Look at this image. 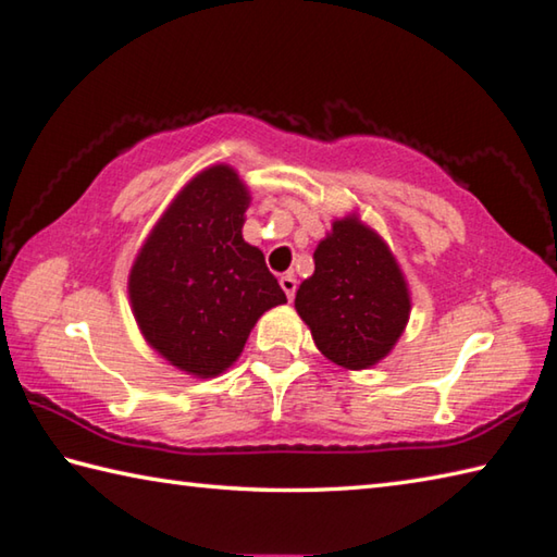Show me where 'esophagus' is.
Listing matches in <instances>:
<instances>
[{"instance_id": "34e87169", "label": "esophagus", "mask_w": 557, "mask_h": 557, "mask_svg": "<svg viewBox=\"0 0 557 557\" xmlns=\"http://www.w3.org/2000/svg\"><path fill=\"white\" fill-rule=\"evenodd\" d=\"M280 287L285 289L287 299L292 301V297H295V292H297V280H295V275H292V272H287V275H282V277H280Z\"/></svg>"}]
</instances>
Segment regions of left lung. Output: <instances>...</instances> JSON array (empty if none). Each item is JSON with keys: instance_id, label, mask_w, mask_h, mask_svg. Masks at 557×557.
Returning a JSON list of instances; mask_svg holds the SVG:
<instances>
[{"instance_id": "1", "label": "left lung", "mask_w": 557, "mask_h": 557, "mask_svg": "<svg viewBox=\"0 0 557 557\" xmlns=\"http://www.w3.org/2000/svg\"><path fill=\"white\" fill-rule=\"evenodd\" d=\"M295 309L323 356L366 370L399 341L411 297L389 246L350 214L313 250V275L299 285Z\"/></svg>"}]
</instances>
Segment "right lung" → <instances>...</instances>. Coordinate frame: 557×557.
<instances>
[{
    "label": "right lung",
    "instance_id": "1",
    "mask_svg": "<svg viewBox=\"0 0 557 557\" xmlns=\"http://www.w3.org/2000/svg\"><path fill=\"white\" fill-rule=\"evenodd\" d=\"M248 187L234 168L191 177L150 231L128 275L150 348L195 377L234 366L250 329L287 297L262 250L244 240Z\"/></svg>",
    "mask_w": 557,
    "mask_h": 557
}]
</instances>
